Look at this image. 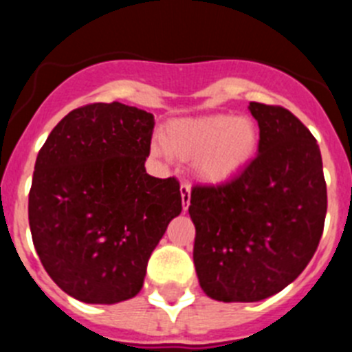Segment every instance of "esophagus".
<instances>
[{
	"instance_id": "esophagus-1",
	"label": "esophagus",
	"mask_w": 352,
	"mask_h": 352,
	"mask_svg": "<svg viewBox=\"0 0 352 352\" xmlns=\"http://www.w3.org/2000/svg\"><path fill=\"white\" fill-rule=\"evenodd\" d=\"M179 190H182L183 210L186 211V210H188V206H190V185H188V183H182Z\"/></svg>"
}]
</instances>
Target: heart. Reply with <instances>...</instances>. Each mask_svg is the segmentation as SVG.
Segmentation results:
<instances>
[{
	"instance_id": "obj_1",
	"label": "heart",
	"mask_w": 352,
	"mask_h": 352,
	"mask_svg": "<svg viewBox=\"0 0 352 352\" xmlns=\"http://www.w3.org/2000/svg\"><path fill=\"white\" fill-rule=\"evenodd\" d=\"M259 146V126L248 116L211 114L179 118L164 129L162 142L151 151L190 160L195 178L208 185H222L250 164Z\"/></svg>"
}]
</instances>
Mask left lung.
Returning <instances> with one entry per match:
<instances>
[{"label":"left lung","mask_w":352,"mask_h":352,"mask_svg":"<svg viewBox=\"0 0 352 352\" xmlns=\"http://www.w3.org/2000/svg\"><path fill=\"white\" fill-rule=\"evenodd\" d=\"M259 125L257 157L231 182L195 185L199 284L217 301H261L307 268L324 229L326 182L310 130L280 105L250 102Z\"/></svg>","instance_id":"1"}]
</instances>
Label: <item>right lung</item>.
<instances>
[{
  "label": "right lung",
  "instance_id": "obj_1",
  "mask_svg": "<svg viewBox=\"0 0 352 352\" xmlns=\"http://www.w3.org/2000/svg\"><path fill=\"white\" fill-rule=\"evenodd\" d=\"M153 126L142 109L89 104L68 113L38 151L31 238L49 276L76 300L135 296L151 252L182 213L178 179L146 173Z\"/></svg>",
  "mask_w": 352,
  "mask_h": 352
}]
</instances>
